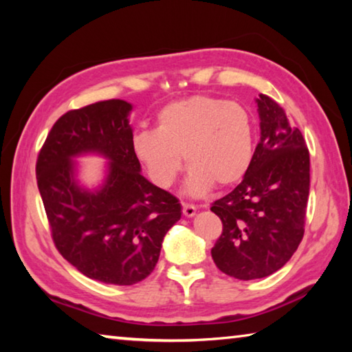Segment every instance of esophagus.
Wrapping results in <instances>:
<instances>
[{
    "instance_id": "1",
    "label": "esophagus",
    "mask_w": 352,
    "mask_h": 352,
    "mask_svg": "<svg viewBox=\"0 0 352 352\" xmlns=\"http://www.w3.org/2000/svg\"><path fill=\"white\" fill-rule=\"evenodd\" d=\"M195 212H197V208L189 204H183V214L186 217H194Z\"/></svg>"
}]
</instances>
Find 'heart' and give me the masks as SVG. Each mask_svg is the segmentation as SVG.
I'll return each mask as SVG.
<instances>
[{"instance_id":"b5f03b06","label":"heart","mask_w":352,"mask_h":352,"mask_svg":"<svg viewBox=\"0 0 352 352\" xmlns=\"http://www.w3.org/2000/svg\"><path fill=\"white\" fill-rule=\"evenodd\" d=\"M254 121L236 102L197 94L164 105L157 129L133 136L135 157L160 188H170L190 169L186 192L201 195L217 184L234 186L247 175L254 157Z\"/></svg>"}]
</instances>
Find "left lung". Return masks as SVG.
Wrapping results in <instances>:
<instances>
[{
    "instance_id": "obj_1",
    "label": "left lung",
    "mask_w": 352,
    "mask_h": 352,
    "mask_svg": "<svg viewBox=\"0 0 352 352\" xmlns=\"http://www.w3.org/2000/svg\"><path fill=\"white\" fill-rule=\"evenodd\" d=\"M261 140L247 175L211 211L223 223L211 250L220 272L242 281L265 278L287 264L305 234L309 151L283 107L256 98Z\"/></svg>"
}]
</instances>
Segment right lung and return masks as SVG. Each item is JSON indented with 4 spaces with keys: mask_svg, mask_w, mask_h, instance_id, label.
Segmentation results:
<instances>
[{
    "mask_svg": "<svg viewBox=\"0 0 352 352\" xmlns=\"http://www.w3.org/2000/svg\"><path fill=\"white\" fill-rule=\"evenodd\" d=\"M122 99L71 110L52 126L37 160V184L58 252L82 275L116 285L142 281L157 265L178 200L141 174ZM107 160L98 187L80 182L75 160Z\"/></svg>",
    "mask_w": 352,
    "mask_h": 352,
    "instance_id": "obj_1",
    "label": "right lung"
}]
</instances>
